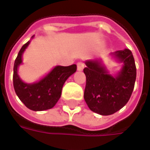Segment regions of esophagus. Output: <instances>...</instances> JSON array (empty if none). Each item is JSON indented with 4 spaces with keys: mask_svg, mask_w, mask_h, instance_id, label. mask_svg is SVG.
I'll return each instance as SVG.
<instances>
[{
    "mask_svg": "<svg viewBox=\"0 0 150 150\" xmlns=\"http://www.w3.org/2000/svg\"><path fill=\"white\" fill-rule=\"evenodd\" d=\"M84 63L83 62H77V69L78 71H83L84 68Z\"/></svg>",
    "mask_w": 150,
    "mask_h": 150,
    "instance_id": "1",
    "label": "esophagus"
}]
</instances>
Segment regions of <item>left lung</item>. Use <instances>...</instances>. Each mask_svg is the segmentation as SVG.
Returning <instances> with one entry per match:
<instances>
[{"instance_id": "1", "label": "left lung", "mask_w": 150, "mask_h": 150, "mask_svg": "<svg viewBox=\"0 0 150 150\" xmlns=\"http://www.w3.org/2000/svg\"><path fill=\"white\" fill-rule=\"evenodd\" d=\"M121 68L115 75L108 71L101 59L85 61L83 69L87 82L84 100L92 112L102 116H108L121 109L132 95L137 76L135 61L129 49L117 50L110 54Z\"/></svg>"}]
</instances>
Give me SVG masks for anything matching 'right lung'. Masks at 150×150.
I'll list each match as a JSON object with an SVG mask.
<instances>
[{
    "instance_id": "right-lung-1",
    "label": "right lung",
    "mask_w": 150,
    "mask_h": 150,
    "mask_svg": "<svg viewBox=\"0 0 150 150\" xmlns=\"http://www.w3.org/2000/svg\"><path fill=\"white\" fill-rule=\"evenodd\" d=\"M31 39L21 47L13 66V88L20 100L33 111H44L52 108L62 94V86L66 80L76 70L75 64L62 67L55 66L46 75L34 83H25L18 75V67L22 64V55L30 44Z\"/></svg>"
}]
</instances>
